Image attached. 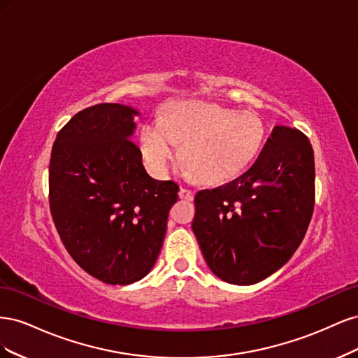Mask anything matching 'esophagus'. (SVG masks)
Returning <instances> with one entry per match:
<instances>
[{
    "instance_id": "1",
    "label": "esophagus",
    "mask_w": 358,
    "mask_h": 358,
    "mask_svg": "<svg viewBox=\"0 0 358 358\" xmlns=\"http://www.w3.org/2000/svg\"><path fill=\"white\" fill-rule=\"evenodd\" d=\"M179 197H180L182 200H192L194 191L189 189V188H187V187H182V188L179 189Z\"/></svg>"
}]
</instances>
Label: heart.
Here are the masks:
<instances>
[{"label":"heart","mask_w":358,"mask_h":358,"mask_svg":"<svg viewBox=\"0 0 358 358\" xmlns=\"http://www.w3.org/2000/svg\"><path fill=\"white\" fill-rule=\"evenodd\" d=\"M140 149L148 166L166 173L178 157L208 182L231 179L243 171L262 149L264 127L251 112L208 103H176L169 106L161 122H146L138 129Z\"/></svg>","instance_id":"b5f03b06"}]
</instances>
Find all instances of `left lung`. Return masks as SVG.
Listing matches in <instances>:
<instances>
[{
	"label": "left lung",
	"mask_w": 358,
	"mask_h": 358,
	"mask_svg": "<svg viewBox=\"0 0 358 358\" xmlns=\"http://www.w3.org/2000/svg\"><path fill=\"white\" fill-rule=\"evenodd\" d=\"M192 231L209 268L229 284L252 285L282 267L306 234L315 204L309 138L276 125L252 167L194 197Z\"/></svg>",
	"instance_id": "obj_1"
}]
</instances>
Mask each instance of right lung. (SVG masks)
<instances>
[{
	"label": "right lung",
	"mask_w": 358,
	"mask_h": 358,
	"mask_svg": "<svg viewBox=\"0 0 358 358\" xmlns=\"http://www.w3.org/2000/svg\"><path fill=\"white\" fill-rule=\"evenodd\" d=\"M138 112L101 103L76 113L58 133L49 164L53 222L71 258L110 285L152 270L178 183L150 178L131 142Z\"/></svg>",
	"instance_id": "right-lung-1"
}]
</instances>
